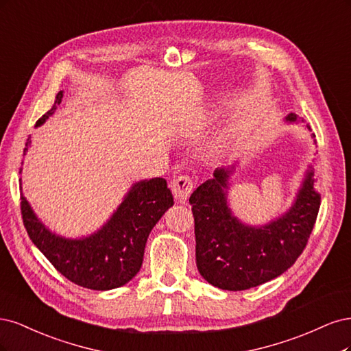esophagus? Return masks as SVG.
Here are the masks:
<instances>
[{
	"label": "esophagus",
	"mask_w": 351,
	"mask_h": 351,
	"mask_svg": "<svg viewBox=\"0 0 351 351\" xmlns=\"http://www.w3.org/2000/svg\"><path fill=\"white\" fill-rule=\"evenodd\" d=\"M194 189V182L188 175H180L173 180V195L178 201L184 202Z\"/></svg>",
	"instance_id": "esophagus-1"
}]
</instances>
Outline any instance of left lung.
<instances>
[{
  "label": "left lung",
  "mask_w": 351,
  "mask_h": 351,
  "mask_svg": "<svg viewBox=\"0 0 351 351\" xmlns=\"http://www.w3.org/2000/svg\"><path fill=\"white\" fill-rule=\"evenodd\" d=\"M287 122H304L289 114ZM311 130L309 125H306ZM315 137V135H312ZM306 172L293 206L264 226L242 223L229 207L228 189L233 166L219 167L189 198L195 221V258L210 285L239 291L256 287L287 271L300 256L318 216L321 194Z\"/></svg>",
  "instance_id": "left-lung-1"
}]
</instances>
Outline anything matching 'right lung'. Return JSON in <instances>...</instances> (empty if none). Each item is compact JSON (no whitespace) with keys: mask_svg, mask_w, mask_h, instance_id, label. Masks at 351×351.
<instances>
[{"mask_svg":"<svg viewBox=\"0 0 351 351\" xmlns=\"http://www.w3.org/2000/svg\"><path fill=\"white\" fill-rule=\"evenodd\" d=\"M62 96V92L56 95L52 108L36 122V127L53 115ZM29 144L30 137L23 154ZM20 199L21 217L32 242L65 278L92 290L117 289L137 276L147 237L166 210L173 206L166 179L140 180L131 186L117 211L97 232L82 239H66L47 229L23 192Z\"/></svg>","mask_w":351,"mask_h":351,"instance_id":"1","label":"right lung"}]
</instances>
